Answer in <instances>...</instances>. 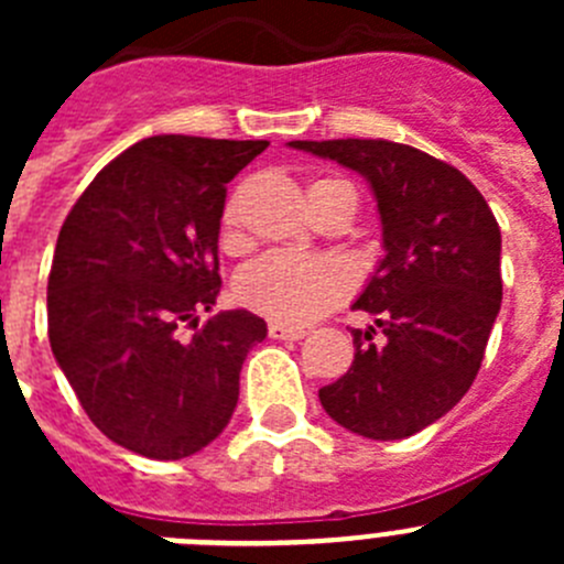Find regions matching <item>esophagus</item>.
Instances as JSON below:
<instances>
[{
    "instance_id": "34e87169",
    "label": "esophagus",
    "mask_w": 564,
    "mask_h": 564,
    "mask_svg": "<svg viewBox=\"0 0 564 564\" xmlns=\"http://www.w3.org/2000/svg\"><path fill=\"white\" fill-rule=\"evenodd\" d=\"M305 327H293V325H282V322H271L268 325V336L271 338H285V341H299V338H305Z\"/></svg>"
}]
</instances>
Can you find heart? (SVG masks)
<instances>
[{"label":"heart","mask_w":564,"mask_h":564,"mask_svg":"<svg viewBox=\"0 0 564 564\" xmlns=\"http://www.w3.org/2000/svg\"><path fill=\"white\" fill-rule=\"evenodd\" d=\"M341 183L344 181H316L307 194L318 192V188L341 186ZM220 242L228 251H237L242 246L237 200H228V206L223 208ZM350 268L341 265L338 259L293 257V253H268L248 265L234 282L239 305H246L248 311L271 318V322H282V325L316 322L330 307H336L350 293Z\"/></svg>","instance_id":"heart-1"}]
</instances>
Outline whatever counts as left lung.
<instances>
[{
  "label": "left lung",
  "instance_id": "8db88e82",
  "mask_svg": "<svg viewBox=\"0 0 564 564\" xmlns=\"http://www.w3.org/2000/svg\"><path fill=\"white\" fill-rule=\"evenodd\" d=\"M370 183L383 259L352 307L376 316L352 330L350 370L318 390L327 415L370 441L426 430L480 370L502 302L500 226L466 174L392 141H291Z\"/></svg>",
  "mask_w": 564,
  "mask_h": 564
}]
</instances>
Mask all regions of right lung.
<instances>
[{
	"label": "right lung",
	"mask_w": 564,
	"mask_h": 564,
	"mask_svg": "<svg viewBox=\"0 0 564 564\" xmlns=\"http://www.w3.org/2000/svg\"><path fill=\"white\" fill-rule=\"evenodd\" d=\"M265 149L143 138L96 174L58 231L50 347L89 421L134 455L181 460L208 446L231 421L248 350L268 336L248 311L196 327L223 285L226 183Z\"/></svg>",
	"instance_id": "1"
}]
</instances>
